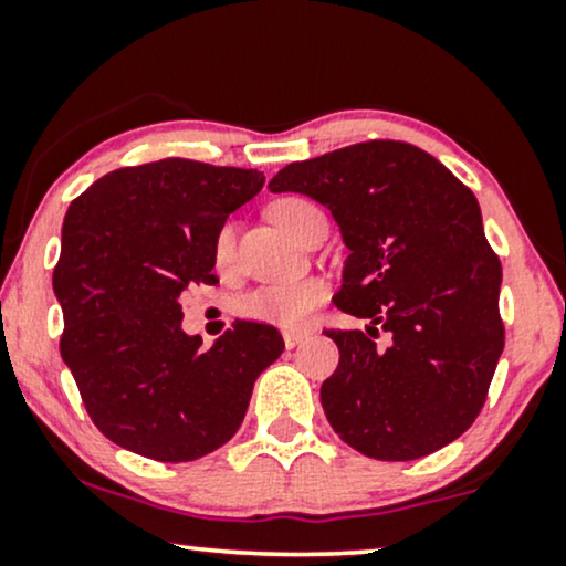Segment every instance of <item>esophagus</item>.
<instances>
[{"instance_id": "1", "label": "esophagus", "mask_w": 566, "mask_h": 566, "mask_svg": "<svg viewBox=\"0 0 566 566\" xmlns=\"http://www.w3.org/2000/svg\"><path fill=\"white\" fill-rule=\"evenodd\" d=\"M304 337H306V332H283V343H285V347H296L298 343H304Z\"/></svg>"}]
</instances>
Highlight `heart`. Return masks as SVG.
Segmentation results:
<instances>
[{"mask_svg": "<svg viewBox=\"0 0 566 566\" xmlns=\"http://www.w3.org/2000/svg\"><path fill=\"white\" fill-rule=\"evenodd\" d=\"M322 211L312 200L291 196L281 198L270 206V216L283 231H289L293 239L304 237L314 216ZM211 258L216 270L229 273L234 268L237 260V231L234 223L223 221L216 229L213 242H211ZM327 283L319 277H304V281H289V283H268L260 285L242 296L239 301V314L244 319L262 322V324H275L283 329H298L312 319V314L327 301Z\"/></svg>", "mask_w": 566, "mask_h": 566, "instance_id": "1", "label": "heart"}]
</instances>
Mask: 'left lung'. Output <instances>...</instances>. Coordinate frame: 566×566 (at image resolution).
<instances>
[{
    "label": "left lung",
    "mask_w": 566,
    "mask_h": 566,
    "mask_svg": "<svg viewBox=\"0 0 566 566\" xmlns=\"http://www.w3.org/2000/svg\"><path fill=\"white\" fill-rule=\"evenodd\" d=\"M270 190L329 208L350 250L335 304L370 322L327 329L339 366L322 407L337 436L378 461L453 443L482 412L505 347L502 268L474 192L428 151L386 138L293 161Z\"/></svg>",
    "instance_id": "1"
}]
</instances>
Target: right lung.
I'll list each match as a JSON object with an SVG mask.
<instances>
[{
    "label": "right lung",
    "mask_w": 566,
    "mask_h": 566,
    "mask_svg": "<svg viewBox=\"0 0 566 566\" xmlns=\"http://www.w3.org/2000/svg\"><path fill=\"white\" fill-rule=\"evenodd\" d=\"M262 182L258 169L172 157L107 172L69 206L53 270L61 358L115 446L165 463L216 451L283 353L270 324L234 322L208 350L182 332V291L219 283L216 229Z\"/></svg>",
    "instance_id": "right-lung-1"
}]
</instances>
